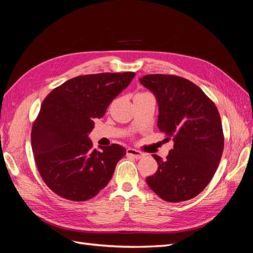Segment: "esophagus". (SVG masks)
I'll return each mask as SVG.
<instances>
[{
    "label": "esophagus",
    "mask_w": 253,
    "mask_h": 253,
    "mask_svg": "<svg viewBox=\"0 0 253 253\" xmlns=\"http://www.w3.org/2000/svg\"><path fill=\"white\" fill-rule=\"evenodd\" d=\"M126 155L127 156H132L134 158H137V159H140L144 156V154H142V153L140 151H137L135 149H132V148H128L126 150Z\"/></svg>",
    "instance_id": "1"
}]
</instances>
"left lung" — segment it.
Segmentation results:
<instances>
[{"label":"left lung","instance_id":"1","mask_svg":"<svg viewBox=\"0 0 253 253\" xmlns=\"http://www.w3.org/2000/svg\"><path fill=\"white\" fill-rule=\"evenodd\" d=\"M158 103L157 126L174 141L166 159L153 155L158 165L147 177L153 192L166 202L191 200L207 187L224 150L219 113L193 82L174 75H145L139 79Z\"/></svg>","mask_w":253,"mask_h":253}]
</instances>
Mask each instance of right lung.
<instances>
[{"label":"right lung","mask_w":253,"mask_h":253,"mask_svg":"<svg viewBox=\"0 0 253 253\" xmlns=\"http://www.w3.org/2000/svg\"><path fill=\"white\" fill-rule=\"evenodd\" d=\"M134 77L131 72L78 76L43 100L32 128V148L42 179L59 196L87 201L111 180L126 151L115 143L93 149L88 134L94 119L103 117Z\"/></svg>","instance_id":"add662e5"}]
</instances>
